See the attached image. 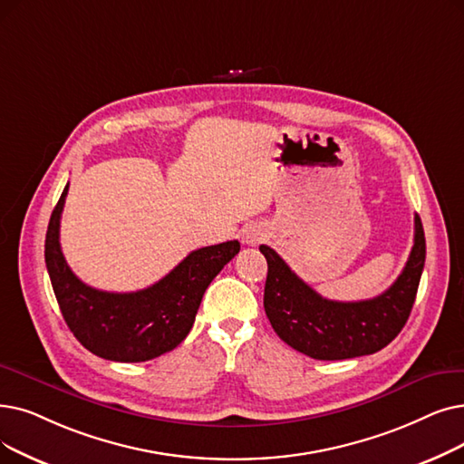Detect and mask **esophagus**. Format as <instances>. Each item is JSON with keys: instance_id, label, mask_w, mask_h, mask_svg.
Returning <instances> with one entry per match:
<instances>
[{"instance_id": "esophagus-1", "label": "esophagus", "mask_w": 464, "mask_h": 464, "mask_svg": "<svg viewBox=\"0 0 464 464\" xmlns=\"http://www.w3.org/2000/svg\"><path fill=\"white\" fill-rule=\"evenodd\" d=\"M266 238H267V233H266V229H261L259 226H250L243 233V243L248 245V246H256L259 243H264Z\"/></svg>"}]
</instances>
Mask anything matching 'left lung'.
I'll use <instances>...</instances> for the list:
<instances>
[{"label":"left lung","mask_w":464,"mask_h":464,"mask_svg":"<svg viewBox=\"0 0 464 464\" xmlns=\"http://www.w3.org/2000/svg\"><path fill=\"white\" fill-rule=\"evenodd\" d=\"M267 259L266 314L276 335L314 360H345L387 347L404 328L425 267V231L415 216V237L408 264L394 285L364 301H332L305 285L273 248L261 245Z\"/></svg>","instance_id":"left-lung-1"}]
</instances>
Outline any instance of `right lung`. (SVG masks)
Wrapping results in <instances>:
<instances>
[{"mask_svg": "<svg viewBox=\"0 0 464 464\" xmlns=\"http://www.w3.org/2000/svg\"><path fill=\"white\" fill-rule=\"evenodd\" d=\"M68 188L45 237V264L68 328L87 351L113 362H146L172 351L188 337L214 276L238 254V240L193 250L150 288L129 294L96 290L73 275L60 248Z\"/></svg>", "mask_w": 464, "mask_h": 464, "instance_id": "add662e5", "label": "right lung"}]
</instances>
